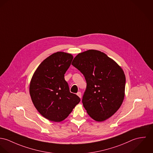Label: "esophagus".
Masks as SVG:
<instances>
[{"instance_id": "1", "label": "esophagus", "mask_w": 153, "mask_h": 153, "mask_svg": "<svg viewBox=\"0 0 153 153\" xmlns=\"http://www.w3.org/2000/svg\"><path fill=\"white\" fill-rule=\"evenodd\" d=\"M77 95L81 99V97H82V93H81V92L79 91V92L77 93Z\"/></svg>"}]
</instances>
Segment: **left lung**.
Listing matches in <instances>:
<instances>
[{
	"mask_svg": "<svg viewBox=\"0 0 153 153\" xmlns=\"http://www.w3.org/2000/svg\"><path fill=\"white\" fill-rule=\"evenodd\" d=\"M71 65L86 80L82 102L90 117L97 121L111 117L124 99L126 76L122 68L105 53L96 50L79 53Z\"/></svg>",
	"mask_w": 153,
	"mask_h": 153,
	"instance_id": "obj_1",
	"label": "left lung"
}]
</instances>
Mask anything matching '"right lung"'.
<instances>
[{
    "instance_id": "add662e5",
    "label": "right lung",
    "mask_w": 153,
    "mask_h": 153,
    "mask_svg": "<svg viewBox=\"0 0 153 153\" xmlns=\"http://www.w3.org/2000/svg\"><path fill=\"white\" fill-rule=\"evenodd\" d=\"M73 56L58 51L45 59L34 71L29 93L34 107L45 118L60 122L68 117L80 99L70 92L65 74Z\"/></svg>"
}]
</instances>
